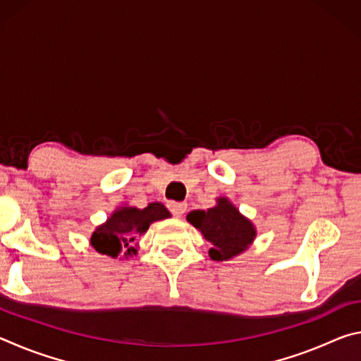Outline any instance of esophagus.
Returning a JSON list of instances; mask_svg holds the SVG:
<instances>
[{"instance_id": "esophagus-1", "label": "esophagus", "mask_w": 361, "mask_h": 361, "mask_svg": "<svg viewBox=\"0 0 361 361\" xmlns=\"http://www.w3.org/2000/svg\"><path fill=\"white\" fill-rule=\"evenodd\" d=\"M167 207L175 216H181V215H185V212L188 209V204L186 202H169Z\"/></svg>"}]
</instances>
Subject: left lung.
Instances as JSON below:
<instances>
[{"label": "left lung", "mask_w": 361, "mask_h": 361, "mask_svg": "<svg viewBox=\"0 0 361 361\" xmlns=\"http://www.w3.org/2000/svg\"><path fill=\"white\" fill-rule=\"evenodd\" d=\"M188 221L202 232L212 243L210 258L215 261L231 259L242 253L255 239L253 224L243 218L228 199H218V205L209 210H194Z\"/></svg>", "instance_id": "1"}]
</instances>
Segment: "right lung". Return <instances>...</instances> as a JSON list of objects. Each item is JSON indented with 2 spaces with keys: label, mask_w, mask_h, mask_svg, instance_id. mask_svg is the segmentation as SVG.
Listing matches in <instances>:
<instances>
[{
  "label": "right lung",
  "mask_w": 361,
  "mask_h": 361,
  "mask_svg": "<svg viewBox=\"0 0 361 361\" xmlns=\"http://www.w3.org/2000/svg\"><path fill=\"white\" fill-rule=\"evenodd\" d=\"M169 216V210L159 202H152L143 210L124 207V209L116 210L106 224L100 226L94 232L90 237V243L97 252L111 256V258H118L122 253L132 256L137 253V248L132 247L137 235L143 234L152 221L166 219Z\"/></svg>",
  "instance_id": "add662e5"
}]
</instances>
